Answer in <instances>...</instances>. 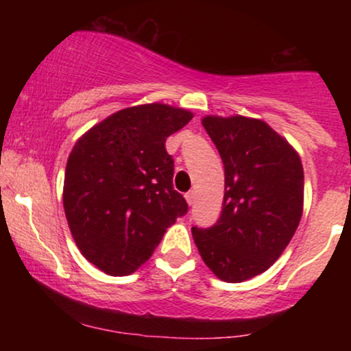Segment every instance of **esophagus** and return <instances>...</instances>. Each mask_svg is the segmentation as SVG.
I'll return each mask as SVG.
<instances>
[{"label":"esophagus","instance_id":"obj_1","mask_svg":"<svg viewBox=\"0 0 351 351\" xmlns=\"http://www.w3.org/2000/svg\"><path fill=\"white\" fill-rule=\"evenodd\" d=\"M184 199H186V203L189 204V206H191V204L195 203V199H196V195H195V191H188L186 195H184Z\"/></svg>","mask_w":351,"mask_h":351}]
</instances>
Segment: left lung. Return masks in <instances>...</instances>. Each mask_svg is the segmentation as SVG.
Listing matches in <instances>:
<instances>
[{
  "instance_id": "left-lung-1",
  "label": "left lung",
  "mask_w": 351,
  "mask_h": 351,
  "mask_svg": "<svg viewBox=\"0 0 351 351\" xmlns=\"http://www.w3.org/2000/svg\"><path fill=\"white\" fill-rule=\"evenodd\" d=\"M201 122L224 163V201L215 226L191 228L193 239L217 279L236 284L267 271L291 243L304 211V168L264 120L206 115Z\"/></svg>"
}]
</instances>
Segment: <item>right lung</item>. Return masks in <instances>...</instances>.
<instances>
[{"label":"right lung","mask_w":351,"mask_h":351,"mask_svg":"<svg viewBox=\"0 0 351 351\" xmlns=\"http://www.w3.org/2000/svg\"><path fill=\"white\" fill-rule=\"evenodd\" d=\"M191 119L189 110L160 102L122 108L72 148L64 211L79 251L108 276L135 272L188 211L173 189L165 142Z\"/></svg>","instance_id":"1"}]
</instances>
